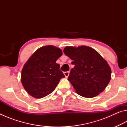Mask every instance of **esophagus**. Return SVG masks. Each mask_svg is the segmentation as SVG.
<instances>
[{"label":"esophagus","instance_id":"esophagus-1","mask_svg":"<svg viewBox=\"0 0 127 127\" xmlns=\"http://www.w3.org/2000/svg\"><path fill=\"white\" fill-rule=\"evenodd\" d=\"M64 75H65V77H68V76H69V71L65 72L64 73Z\"/></svg>","mask_w":127,"mask_h":127}]
</instances>
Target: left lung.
I'll use <instances>...</instances> for the list:
<instances>
[{"label": "left lung", "mask_w": 127, "mask_h": 127, "mask_svg": "<svg viewBox=\"0 0 127 127\" xmlns=\"http://www.w3.org/2000/svg\"><path fill=\"white\" fill-rule=\"evenodd\" d=\"M64 53L74 65L68 79L77 94L91 98L104 91L110 81L111 71L107 62L97 51L86 46H67Z\"/></svg>", "instance_id": "obj_1"}]
</instances>
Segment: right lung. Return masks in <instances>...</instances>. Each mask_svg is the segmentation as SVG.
Wrapping results in <instances>:
<instances>
[{
    "label": "right lung",
    "instance_id": "obj_1",
    "mask_svg": "<svg viewBox=\"0 0 127 127\" xmlns=\"http://www.w3.org/2000/svg\"><path fill=\"white\" fill-rule=\"evenodd\" d=\"M62 54L61 49L49 45L38 49L30 58L22 69L21 82L30 95L42 98L54 91L65 77L56 63Z\"/></svg>",
    "mask_w": 127,
    "mask_h": 127
}]
</instances>
